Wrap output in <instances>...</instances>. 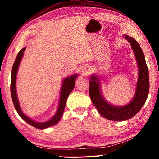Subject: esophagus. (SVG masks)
Masks as SVG:
<instances>
[{
    "instance_id": "obj_1",
    "label": "esophagus",
    "mask_w": 159,
    "mask_h": 159,
    "mask_svg": "<svg viewBox=\"0 0 159 159\" xmlns=\"http://www.w3.org/2000/svg\"><path fill=\"white\" fill-rule=\"evenodd\" d=\"M83 73L84 76H87V75L90 73V69L89 68H84L83 69Z\"/></svg>"
}]
</instances>
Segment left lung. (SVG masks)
<instances>
[{
  "mask_svg": "<svg viewBox=\"0 0 159 159\" xmlns=\"http://www.w3.org/2000/svg\"><path fill=\"white\" fill-rule=\"evenodd\" d=\"M130 43L139 66V77L137 84L136 94L130 103L123 107H115L104 100L99 90V80L96 76L91 77L89 86V94L94 105L104 118L115 121H122L133 118L147 100L149 90V71L145 61L144 53L138 42L133 38L125 36Z\"/></svg>",
  "mask_w": 159,
  "mask_h": 159,
  "instance_id": "1",
  "label": "left lung"
}]
</instances>
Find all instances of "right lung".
Segmentation results:
<instances>
[{
  "mask_svg": "<svg viewBox=\"0 0 159 159\" xmlns=\"http://www.w3.org/2000/svg\"><path fill=\"white\" fill-rule=\"evenodd\" d=\"M26 48H24L21 49L20 52H19L17 57L15 59V61L14 64H13L12 69V76H11V83H10V90H11V96L12 99L13 104H14L15 108L16 111H17L18 114L20 116V117L22 118L23 120H25V121L30 124L31 125L34 126V127L39 128V129H45L50 126L54 125L59 122V120H60L61 116L63 114L64 107H65L66 102L67 98L72 90L74 88L75 85V80L77 77V75H74L71 77L66 78L64 80L63 85L61 87V96H60V104H59L58 110L56 114L52 118H51L50 120H48L47 122L44 123H37L34 120H31V118L26 116V115L24 114V113L21 111V109L20 107V104H19L17 93H16V88H15V82H16V76H17V70L19 65L21 61V58L23 57L24 52L25 51Z\"/></svg>",
  "mask_w": 159,
  "mask_h": 159,
  "instance_id": "obj_1",
  "label": "right lung"
}]
</instances>
